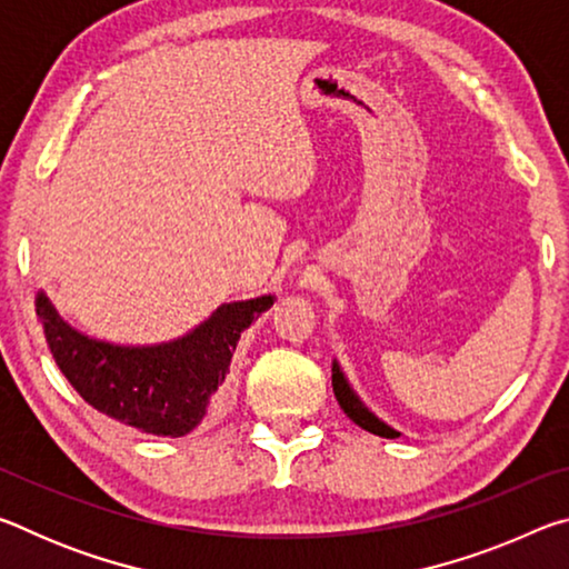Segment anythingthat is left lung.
<instances>
[{"instance_id":"left-lung-1","label":"left lung","mask_w":569,"mask_h":569,"mask_svg":"<svg viewBox=\"0 0 569 569\" xmlns=\"http://www.w3.org/2000/svg\"><path fill=\"white\" fill-rule=\"evenodd\" d=\"M331 383H333V397L339 401V407L343 409L346 417H349L353 423H359L361 429L371 431L377 437H387V439H397L401 437L397 429H391L387 421H381L377 413H373L366 403L359 399V393L353 391V387L346 379V373L341 371V363L333 359L331 363Z\"/></svg>"}]
</instances>
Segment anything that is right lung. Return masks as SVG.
Segmentation results:
<instances>
[{"label": "right lung", "instance_id": "right-lung-1", "mask_svg": "<svg viewBox=\"0 0 569 569\" xmlns=\"http://www.w3.org/2000/svg\"><path fill=\"white\" fill-rule=\"evenodd\" d=\"M273 301L263 293L220 303L178 339L140 346L77 331L42 288L34 296L44 339L74 391L104 417L156 437H186L228 407L240 333Z\"/></svg>", "mask_w": 569, "mask_h": 569}]
</instances>
